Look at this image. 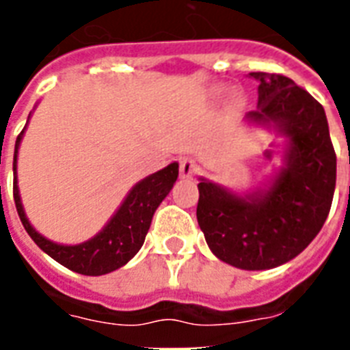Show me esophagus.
Listing matches in <instances>:
<instances>
[{
	"instance_id": "34e87169",
	"label": "esophagus",
	"mask_w": 350,
	"mask_h": 350,
	"mask_svg": "<svg viewBox=\"0 0 350 350\" xmlns=\"http://www.w3.org/2000/svg\"><path fill=\"white\" fill-rule=\"evenodd\" d=\"M198 172V165L194 159L191 158H183L180 163V176L183 180H191L194 178V174Z\"/></svg>"
}]
</instances>
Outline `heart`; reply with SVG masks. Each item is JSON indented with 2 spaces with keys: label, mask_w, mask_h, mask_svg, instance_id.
Here are the masks:
<instances>
[{
  "label": "heart",
  "mask_w": 350,
  "mask_h": 350,
  "mask_svg": "<svg viewBox=\"0 0 350 350\" xmlns=\"http://www.w3.org/2000/svg\"><path fill=\"white\" fill-rule=\"evenodd\" d=\"M225 92H227V87H225V85H216V87L211 89V96H213V98H221ZM230 103H232L234 107L241 105V103H243V94H241V92H234V94L230 96Z\"/></svg>",
  "instance_id": "1"
}]
</instances>
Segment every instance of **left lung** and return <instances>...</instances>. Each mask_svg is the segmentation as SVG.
Wrapping results in <instances>:
<instances>
[{
    "instance_id": "left-lung-1",
    "label": "left lung",
    "mask_w": 350,
    "mask_h": 350,
    "mask_svg": "<svg viewBox=\"0 0 350 350\" xmlns=\"http://www.w3.org/2000/svg\"><path fill=\"white\" fill-rule=\"evenodd\" d=\"M258 109L245 123L283 137L282 165L249 192L200 178L198 224L208 249L243 271L287 263L316 238L336 187V154L323 107L282 74L250 72Z\"/></svg>"
}]
</instances>
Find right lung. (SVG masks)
<instances>
[{
	"label": "right lung",
	"mask_w": 350,
	"mask_h": 350,
	"mask_svg": "<svg viewBox=\"0 0 350 350\" xmlns=\"http://www.w3.org/2000/svg\"><path fill=\"white\" fill-rule=\"evenodd\" d=\"M30 116H32V112L29 114V120ZM27 125H29V121H27ZM25 129L16 139V147H14V202H16L19 219L30 238L34 239V243L45 254L51 256L52 260H56L63 267H67L78 274H85V276H101V274H109V272L126 265L137 254V250L142 249L156 208L167 198L178 180L180 165L174 161V163L167 165L165 169L137 181L129 191L125 200L121 202L116 213L107 221L105 227L96 236L83 243L63 245L38 232L30 225L29 218L25 214L18 187V150L21 139H23Z\"/></svg>",
	"instance_id": "right-lung-1"
}]
</instances>
